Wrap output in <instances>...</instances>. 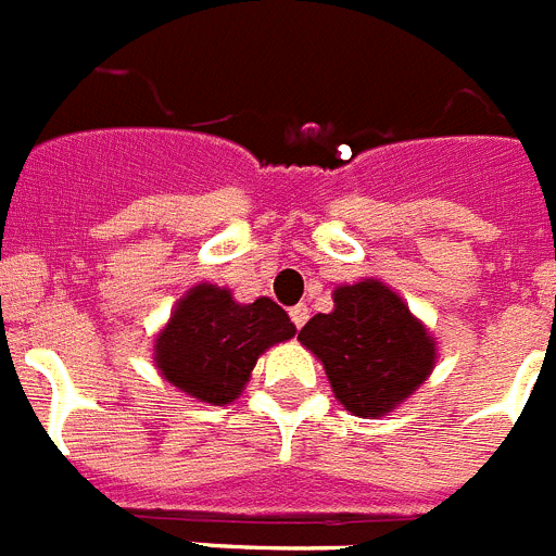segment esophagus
Masks as SVG:
<instances>
[{
  "instance_id": "esophagus-1",
  "label": "esophagus",
  "mask_w": 556,
  "mask_h": 556,
  "mask_svg": "<svg viewBox=\"0 0 556 556\" xmlns=\"http://www.w3.org/2000/svg\"><path fill=\"white\" fill-rule=\"evenodd\" d=\"M289 317H292L294 326L303 328V326H306V320H308V308L303 306V303H298V306L289 308Z\"/></svg>"
}]
</instances>
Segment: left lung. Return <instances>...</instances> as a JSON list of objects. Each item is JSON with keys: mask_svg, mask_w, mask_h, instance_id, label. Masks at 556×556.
<instances>
[{"mask_svg": "<svg viewBox=\"0 0 556 556\" xmlns=\"http://www.w3.org/2000/svg\"><path fill=\"white\" fill-rule=\"evenodd\" d=\"M317 356L333 397L356 417H384L429 381L437 339L395 289L358 278L333 289V308L298 333Z\"/></svg>", "mask_w": 556, "mask_h": 556, "instance_id": "1", "label": "left lung"}]
</instances>
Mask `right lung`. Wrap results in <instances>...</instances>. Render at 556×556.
Returning <instances> with one entry per match:
<instances>
[{
	"label": "right lung",
	"instance_id": "add662e5",
	"mask_svg": "<svg viewBox=\"0 0 556 556\" xmlns=\"http://www.w3.org/2000/svg\"><path fill=\"white\" fill-rule=\"evenodd\" d=\"M298 333L269 298L233 301L228 287L194 283L152 339V362L175 390L200 404H233L262 353Z\"/></svg>",
	"mask_w": 556,
	"mask_h": 556
}]
</instances>
